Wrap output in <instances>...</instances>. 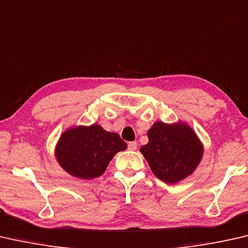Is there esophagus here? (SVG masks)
<instances>
[{
    "instance_id": "obj_1",
    "label": "esophagus",
    "mask_w": 248,
    "mask_h": 248,
    "mask_svg": "<svg viewBox=\"0 0 248 248\" xmlns=\"http://www.w3.org/2000/svg\"><path fill=\"white\" fill-rule=\"evenodd\" d=\"M128 149H129V151H136V149H137V143H136V141H129V143H128Z\"/></svg>"
}]
</instances>
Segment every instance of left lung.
<instances>
[{"mask_svg":"<svg viewBox=\"0 0 248 248\" xmlns=\"http://www.w3.org/2000/svg\"><path fill=\"white\" fill-rule=\"evenodd\" d=\"M148 143L140 153L153 173L166 184H178L194 172L201 162L204 146L193 128L184 121H157L147 132Z\"/></svg>","mask_w":248,"mask_h":248,"instance_id":"8db88e82","label":"left lung"}]
</instances>
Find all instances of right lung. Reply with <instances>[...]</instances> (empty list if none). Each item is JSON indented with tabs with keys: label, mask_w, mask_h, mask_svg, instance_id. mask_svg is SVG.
Returning a JSON list of instances; mask_svg holds the SVG:
<instances>
[{
	"label": "right lung",
	"mask_w": 248,
	"mask_h": 248,
	"mask_svg": "<svg viewBox=\"0 0 248 248\" xmlns=\"http://www.w3.org/2000/svg\"><path fill=\"white\" fill-rule=\"evenodd\" d=\"M127 145L119 134L108 132L94 123L67 128L55 146V157L64 171L78 179L102 176L109 161Z\"/></svg>",
	"instance_id": "1"
}]
</instances>
